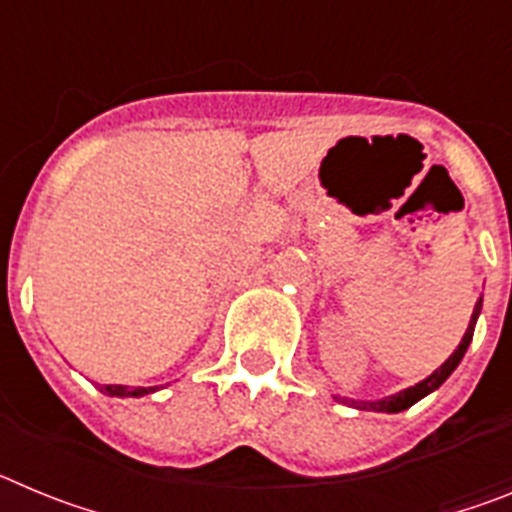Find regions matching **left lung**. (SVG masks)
<instances>
[{"instance_id": "obj_1", "label": "left lung", "mask_w": 512, "mask_h": 512, "mask_svg": "<svg viewBox=\"0 0 512 512\" xmlns=\"http://www.w3.org/2000/svg\"><path fill=\"white\" fill-rule=\"evenodd\" d=\"M479 312H482V297H479L477 305H474V312H472V320H469L467 333H464V338H461V343H459V346H456L454 354H451L449 359L443 361V364L438 366V369L431 374V377H425L423 382H418V384H415V387H408V390L397 392V395H390V397H384V400H374V402L348 400V397H336V400L346 402V405H351V408L374 410V413H402V410H408L410 405H415V402L423 400L425 395H431L433 390H438V387H441V384L451 377V372H454L456 366H459V361L464 359V354H467L469 343H472L474 325H477Z\"/></svg>"}]
</instances>
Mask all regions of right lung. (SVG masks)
I'll list each match as a JSON object with an SVG mask.
<instances>
[{
  "mask_svg": "<svg viewBox=\"0 0 512 512\" xmlns=\"http://www.w3.org/2000/svg\"><path fill=\"white\" fill-rule=\"evenodd\" d=\"M156 387H125V384H104L102 392L104 395L110 397H140V395H148V392H153Z\"/></svg>",
  "mask_w": 512,
  "mask_h": 512,
  "instance_id": "obj_1",
  "label": "right lung"
}]
</instances>
